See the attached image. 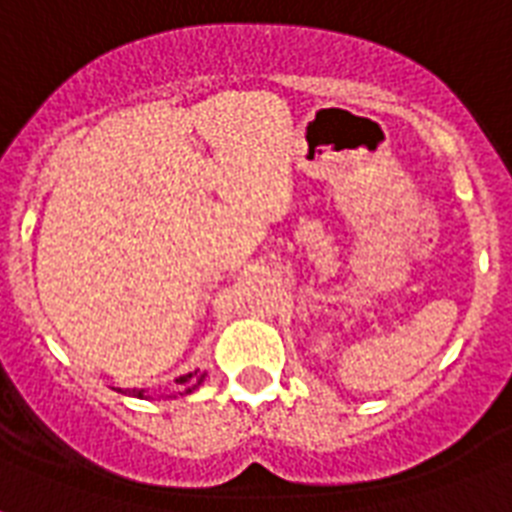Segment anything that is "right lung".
Returning a JSON list of instances; mask_svg holds the SVG:
<instances>
[{"instance_id": "obj_1", "label": "right lung", "mask_w": 512, "mask_h": 512, "mask_svg": "<svg viewBox=\"0 0 512 512\" xmlns=\"http://www.w3.org/2000/svg\"><path fill=\"white\" fill-rule=\"evenodd\" d=\"M201 380H204V374H201V377H196V372L183 374L180 380H175L177 385L183 388V390H180V396H183V393H193V390H196L201 385ZM124 393H130V396H138V398L146 396V390H124Z\"/></svg>"}]
</instances>
